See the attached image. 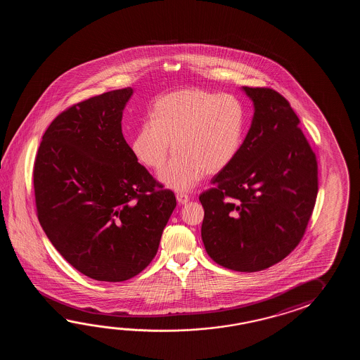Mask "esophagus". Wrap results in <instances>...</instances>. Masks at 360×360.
Instances as JSON below:
<instances>
[{
	"label": "esophagus",
	"instance_id": "1",
	"mask_svg": "<svg viewBox=\"0 0 360 360\" xmlns=\"http://www.w3.org/2000/svg\"><path fill=\"white\" fill-rule=\"evenodd\" d=\"M176 199L179 205H186L191 198L186 194H184V193H177Z\"/></svg>",
	"mask_w": 360,
	"mask_h": 360
}]
</instances>
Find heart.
<instances>
[{
	"mask_svg": "<svg viewBox=\"0 0 360 360\" xmlns=\"http://www.w3.org/2000/svg\"><path fill=\"white\" fill-rule=\"evenodd\" d=\"M245 112L237 99L207 91L183 89L157 100L153 120L135 132L132 153L149 169L167 161L171 143L174 158L158 180L176 191H188L206 175H216L237 157L243 138Z\"/></svg>",
	"mask_w": 360,
	"mask_h": 360,
	"instance_id": "heart-1",
	"label": "heart"
}]
</instances>
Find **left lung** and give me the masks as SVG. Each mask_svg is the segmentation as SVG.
Masks as SVG:
<instances>
[{
  "label": "left lung",
  "mask_w": 360,
  "mask_h": 360,
  "mask_svg": "<svg viewBox=\"0 0 360 360\" xmlns=\"http://www.w3.org/2000/svg\"><path fill=\"white\" fill-rule=\"evenodd\" d=\"M253 104L251 127L229 166L199 195L202 240L224 268L253 273L273 266L299 245L318 194V165L281 94L242 87Z\"/></svg>",
  "instance_id": "8db88e82"
}]
</instances>
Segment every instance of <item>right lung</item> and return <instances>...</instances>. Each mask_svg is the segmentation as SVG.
<instances>
[{"label":"right lung","mask_w":360,"mask_h":360,"mask_svg":"<svg viewBox=\"0 0 360 360\" xmlns=\"http://www.w3.org/2000/svg\"><path fill=\"white\" fill-rule=\"evenodd\" d=\"M131 87L69 108L42 136L33 169L39 224L86 276L123 282L150 264L176 207L123 138Z\"/></svg>","instance_id":"right-lung-1"}]
</instances>
